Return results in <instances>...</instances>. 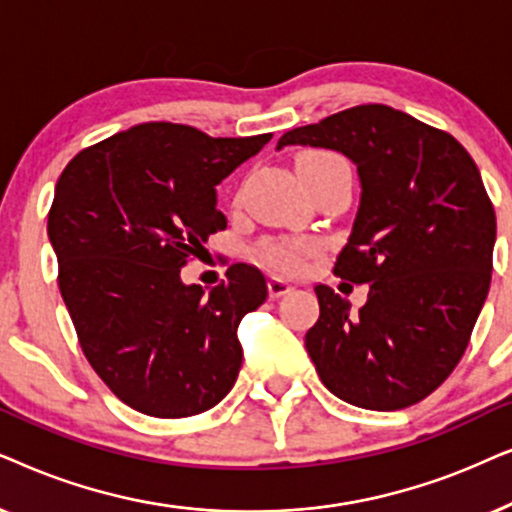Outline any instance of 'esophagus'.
Listing matches in <instances>:
<instances>
[{"label": "esophagus", "instance_id": "34e87169", "mask_svg": "<svg viewBox=\"0 0 512 512\" xmlns=\"http://www.w3.org/2000/svg\"><path fill=\"white\" fill-rule=\"evenodd\" d=\"M267 288H269V295L271 297H283V295H288V292L292 290V283L285 281V278L271 276L269 281H267Z\"/></svg>", "mask_w": 512, "mask_h": 512}]
</instances>
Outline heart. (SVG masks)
<instances>
[{"label": "heart", "mask_w": 512, "mask_h": 512, "mask_svg": "<svg viewBox=\"0 0 512 512\" xmlns=\"http://www.w3.org/2000/svg\"><path fill=\"white\" fill-rule=\"evenodd\" d=\"M297 170H309V173H330V170H349L342 156L335 152H325V149H309L297 156ZM316 252V243L311 241H274L262 248L264 262L271 267L288 271H302L306 267V260Z\"/></svg>", "instance_id": "1"}]
</instances>
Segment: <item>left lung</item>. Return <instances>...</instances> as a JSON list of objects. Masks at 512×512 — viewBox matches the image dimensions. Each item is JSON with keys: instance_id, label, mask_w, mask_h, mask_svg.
I'll return each mask as SVG.
<instances>
[{"instance_id": "left-lung-1", "label": "left lung", "mask_w": 512, "mask_h": 512, "mask_svg": "<svg viewBox=\"0 0 512 512\" xmlns=\"http://www.w3.org/2000/svg\"><path fill=\"white\" fill-rule=\"evenodd\" d=\"M356 163L360 206L335 276L370 283L365 306L316 285L306 351L346 403L393 412L431 395L466 351L492 283L496 215L461 142L388 105H358L278 140Z\"/></svg>"}]
</instances>
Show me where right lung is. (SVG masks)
<instances>
[{
  "instance_id": "1",
  "label": "right lung",
  "mask_w": 512,
  "mask_h": 512,
  "mask_svg": "<svg viewBox=\"0 0 512 512\" xmlns=\"http://www.w3.org/2000/svg\"><path fill=\"white\" fill-rule=\"evenodd\" d=\"M269 140L149 121L81 149L58 177L49 241L60 295L86 360L133 410L194 417L234 386L238 323L264 304L267 281L234 264L206 292L180 269L227 229L215 187Z\"/></svg>"
}]
</instances>
